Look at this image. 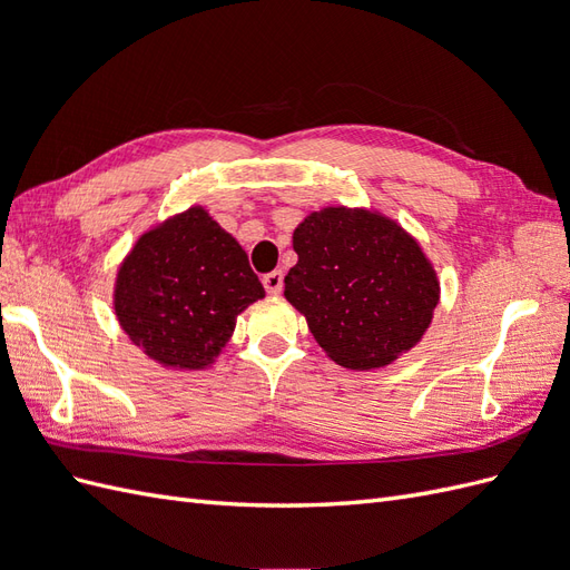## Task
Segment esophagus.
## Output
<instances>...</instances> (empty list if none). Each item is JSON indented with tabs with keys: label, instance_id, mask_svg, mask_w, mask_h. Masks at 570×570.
<instances>
[{
	"label": "esophagus",
	"instance_id": "esophagus-1",
	"mask_svg": "<svg viewBox=\"0 0 570 570\" xmlns=\"http://www.w3.org/2000/svg\"><path fill=\"white\" fill-rule=\"evenodd\" d=\"M264 287L268 295H281L283 292V271H273L264 275Z\"/></svg>",
	"mask_w": 570,
	"mask_h": 570
}]
</instances>
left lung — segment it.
<instances>
[{"label":"left lung","instance_id":"8db88e82","mask_svg":"<svg viewBox=\"0 0 570 570\" xmlns=\"http://www.w3.org/2000/svg\"><path fill=\"white\" fill-rule=\"evenodd\" d=\"M285 299L344 368H383L433 323L440 278L419 239L366 206H323L292 233Z\"/></svg>","mask_w":570,"mask_h":570}]
</instances>
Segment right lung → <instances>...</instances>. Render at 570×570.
<instances>
[{"mask_svg":"<svg viewBox=\"0 0 570 570\" xmlns=\"http://www.w3.org/2000/svg\"><path fill=\"white\" fill-rule=\"evenodd\" d=\"M264 297L245 249L199 204L137 237L114 281L116 321L170 371L212 368L237 316Z\"/></svg>","mask_w":570,"mask_h":570,"instance_id":"add662e5","label":"right lung"}]
</instances>
